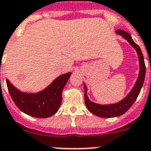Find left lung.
Listing matches in <instances>:
<instances>
[{"instance_id": "left-lung-1", "label": "left lung", "mask_w": 151, "mask_h": 151, "mask_svg": "<svg viewBox=\"0 0 151 151\" xmlns=\"http://www.w3.org/2000/svg\"><path fill=\"white\" fill-rule=\"evenodd\" d=\"M117 35H122L128 42L130 43L131 45L135 48L139 57V73L138 76L137 81L135 83V86L131 91V92L127 95L125 99H124L122 101H119L116 104H111V105H99L92 102L89 100L88 97L86 95L87 88L86 85H84V100L85 104L88 110L94 115L98 116L99 117H115L118 116L123 115L124 113L128 110V109L132 106L133 103L137 99V97L139 94V92L142 88V84L144 82L145 75H146V66H145L144 58L142 52L140 50L139 46L132 40V36L124 31L122 30H117L116 31Z\"/></svg>"}]
</instances>
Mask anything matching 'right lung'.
I'll return each instance as SVG.
<instances>
[{
	"instance_id": "obj_1",
	"label": "right lung",
	"mask_w": 151,
	"mask_h": 151,
	"mask_svg": "<svg viewBox=\"0 0 151 151\" xmlns=\"http://www.w3.org/2000/svg\"><path fill=\"white\" fill-rule=\"evenodd\" d=\"M71 74V72H68L60 76L45 90L36 94L19 91L8 79L7 86L12 99L22 112L35 117L46 118L58 110L62 101L63 89Z\"/></svg>"
}]
</instances>
